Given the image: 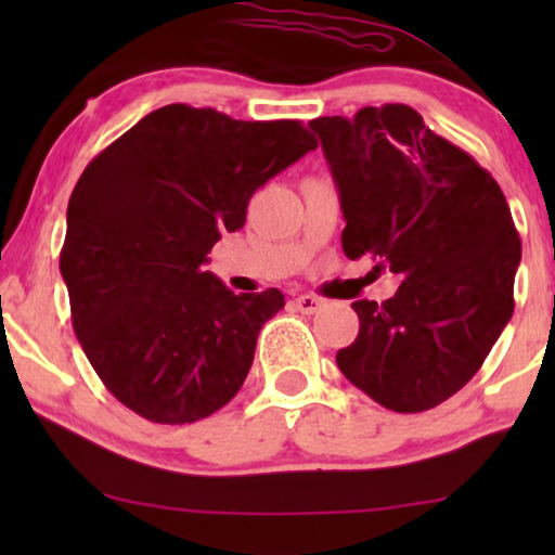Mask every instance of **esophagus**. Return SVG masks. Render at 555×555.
Returning a JSON list of instances; mask_svg holds the SVG:
<instances>
[{
  "mask_svg": "<svg viewBox=\"0 0 555 555\" xmlns=\"http://www.w3.org/2000/svg\"><path fill=\"white\" fill-rule=\"evenodd\" d=\"M293 306L300 310V313H318V310L323 308V300H318L315 295H298V298H293Z\"/></svg>",
  "mask_w": 555,
  "mask_h": 555,
  "instance_id": "34e87169",
  "label": "esophagus"
}]
</instances>
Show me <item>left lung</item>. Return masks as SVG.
Instances as JSON below:
<instances>
[{
    "label": "left lung",
    "mask_w": 555,
    "mask_h": 555,
    "mask_svg": "<svg viewBox=\"0 0 555 555\" xmlns=\"http://www.w3.org/2000/svg\"><path fill=\"white\" fill-rule=\"evenodd\" d=\"M310 128L340 194L344 253L401 278L382 306L353 302L359 336L338 369L391 412H427L480 371L513 315L520 237L503 189L409 105Z\"/></svg>",
    "instance_id": "left-lung-1"
}]
</instances>
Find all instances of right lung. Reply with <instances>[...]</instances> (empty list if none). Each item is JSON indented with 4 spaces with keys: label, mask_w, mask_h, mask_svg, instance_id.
I'll return each instance as SVG.
<instances>
[{
    "label": "right lung",
    "mask_w": 555,
    "mask_h": 555,
    "mask_svg": "<svg viewBox=\"0 0 555 555\" xmlns=\"http://www.w3.org/2000/svg\"><path fill=\"white\" fill-rule=\"evenodd\" d=\"M300 120H234L164 105L86 166L67 202L60 272L73 328L113 397L192 424L245 384L283 293L232 291L204 270L262 184L313 151Z\"/></svg>",
    "instance_id": "obj_1"
}]
</instances>
